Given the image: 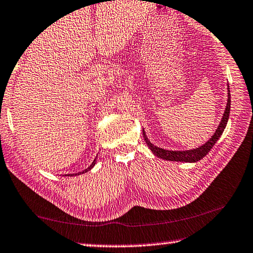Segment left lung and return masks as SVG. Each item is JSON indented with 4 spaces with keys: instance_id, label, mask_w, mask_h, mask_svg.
<instances>
[{
    "instance_id": "1",
    "label": "left lung",
    "mask_w": 253,
    "mask_h": 253,
    "mask_svg": "<svg viewBox=\"0 0 253 253\" xmlns=\"http://www.w3.org/2000/svg\"><path fill=\"white\" fill-rule=\"evenodd\" d=\"M228 87V99H227V105L224 112V115H222V119L220 121V124L215 130L214 134L209 139L206 144L200 146L199 148L189 149V151H168V149H163L157 147V146H154L151 141L148 140L147 135L145 134V131L142 130V133H144V139L146 144L149 147V149L153 152L154 155H156L160 159H163L166 161H175V162H188V163H194L197 162V161L202 160L207 154L211 151V148L213 147L215 142L218 141V139L221 137L222 132H224L225 127L227 126V122H228L229 118V112H230V91H229V85Z\"/></svg>"
}]
</instances>
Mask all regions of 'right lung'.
Returning <instances> with one entry per match:
<instances>
[{
  "label": "right lung",
  "mask_w": 253,
  "mask_h": 253,
  "mask_svg": "<svg viewBox=\"0 0 253 253\" xmlns=\"http://www.w3.org/2000/svg\"><path fill=\"white\" fill-rule=\"evenodd\" d=\"M94 164H96V159H94V160H93V162H92V163H91V166H90L89 168H86V169H85V170H83L82 172H79V173H72V174H66V175H71V177H73V175H79V174H81V173H84V172H87V171H89V170H91V169H92V168L94 167Z\"/></svg>",
  "instance_id": "obj_1"
}]
</instances>
